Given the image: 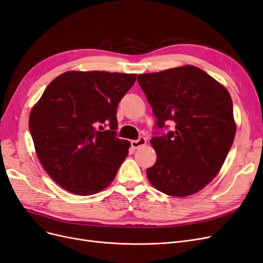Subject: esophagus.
Returning <instances> with one entry per match:
<instances>
[{
  "instance_id": "34e87169",
  "label": "esophagus",
  "mask_w": 263,
  "mask_h": 263,
  "mask_svg": "<svg viewBox=\"0 0 263 263\" xmlns=\"http://www.w3.org/2000/svg\"><path fill=\"white\" fill-rule=\"evenodd\" d=\"M145 144H146V139H145V138H140L139 140L131 141V146H132V148H134V149L140 148V147H142L143 145H145Z\"/></svg>"
}]
</instances>
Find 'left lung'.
<instances>
[{"label": "left lung", "mask_w": 263, "mask_h": 263, "mask_svg": "<svg viewBox=\"0 0 263 263\" xmlns=\"http://www.w3.org/2000/svg\"><path fill=\"white\" fill-rule=\"evenodd\" d=\"M138 82L157 128L175 124L174 131L151 140L157 157L146 169L148 181L171 197L199 192L221 171L235 139L230 92L193 65L140 74Z\"/></svg>", "instance_id": "8db88e82"}]
</instances>
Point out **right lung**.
Listing matches in <instances>:
<instances>
[{
	"label": "right lung",
	"mask_w": 263,
	"mask_h": 263,
	"mask_svg": "<svg viewBox=\"0 0 263 263\" xmlns=\"http://www.w3.org/2000/svg\"><path fill=\"white\" fill-rule=\"evenodd\" d=\"M135 80L137 74L69 71L31 108L29 131L39 162L66 191L90 196L115 179L131 145L116 138L117 107Z\"/></svg>",
	"instance_id": "add662e5"
}]
</instances>
